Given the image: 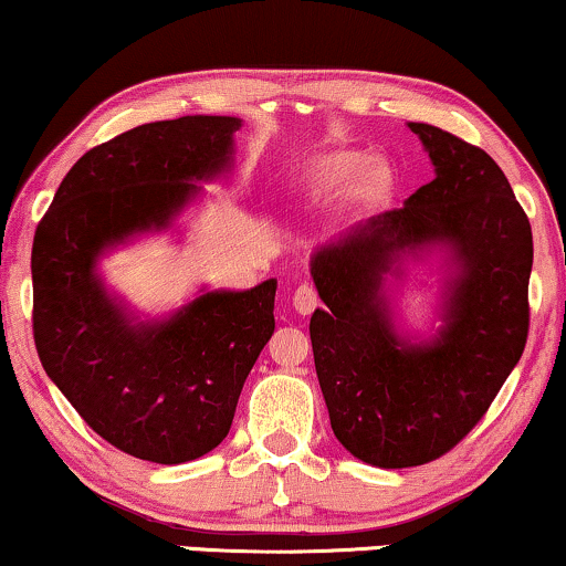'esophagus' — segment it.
<instances>
[{"label":"esophagus","mask_w":566,"mask_h":566,"mask_svg":"<svg viewBox=\"0 0 566 566\" xmlns=\"http://www.w3.org/2000/svg\"><path fill=\"white\" fill-rule=\"evenodd\" d=\"M317 304H319V296L310 283L298 285L296 293H293V310H296L298 314H304V317L317 310Z\"/></svg>","instance_id":"esophagus-1"}]
</instances>
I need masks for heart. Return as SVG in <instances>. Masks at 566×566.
<instances>
[{
  "label": "heart",
  "instance_id": "obj_1",
  "mask_svg": "<svg viewBox=\"0 0 566 566\" xmlns=\"http://www.w3.org/2000/svg\"><path fill=\"white\" fill-rule=\"evenodd\" d=\"M387 174L385 164L371 160L361 150H327L310 164L306 181L314 195H337L348 187V197L354 202H369L385 192Z\"/></svg>",
  "mask_w": 566,
  "mask_h": 566
}]
</instances>
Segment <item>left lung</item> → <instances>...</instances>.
I'll list each match as a JSON object with an SVG mask.
<instances>
[{"label":"left lung","instance_id":"8db88e82","mask_svg":"<svg viewBox=\"0 0 566 566\" xmlns=\"http://www.w3.org/2000/svg\"><path fill=\"white\" fill-rule=\"evenodd\" d=\"M408 129L434 179L310 262L325 301L310 335L329 427L354 458L387 471L437 460L481 421L523 356L533 268L531 223L494 158L431 124ZM434 255L443 325L413 336L394 291L408 261Z\"/></svg>","mask_w":566,"mask_h":566}]
</instances>
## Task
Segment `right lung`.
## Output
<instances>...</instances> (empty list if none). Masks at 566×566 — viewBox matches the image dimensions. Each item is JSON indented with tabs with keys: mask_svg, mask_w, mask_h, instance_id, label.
<instances>
[{
	"mask_svg": "<svg viewBox=\"0 0 566 566\" xmlns=\"http://www.w3.org/2000/svg\"><path fill=\"white\" fill-rule=\"evenodd\" d=\"M239 116L153 122L87 150L33 239V335L49 379L95 434L132 458L179 465L229 434L241 387L275 329L277 281L202 285L143 319L106 285L119 244L176 229L202 185L233 171Z\"/></svg>",
	"mask_w": 566,
	"mask_h": 566,
	"instance_id": "obj_1",
	"label": "right lung"
}]
</instances>
